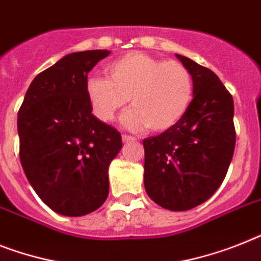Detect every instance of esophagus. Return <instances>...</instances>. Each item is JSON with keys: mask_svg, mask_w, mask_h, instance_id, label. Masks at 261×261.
<instances>
[{"mask_svg": "<svg viewBox=\"0 0 261 261\" xmlns=\"http://www.w3.org/2000/svg\"><path fill=\"white\" fill-rule=\"evenodd\" d=\"M122 141H124V143H133V141H136V139L133 136L122 135Z\"/></svg>", "mask_w": 261, "mask_h": 261, "instance_id": "1", "label": "esophagus"}]
</instances>
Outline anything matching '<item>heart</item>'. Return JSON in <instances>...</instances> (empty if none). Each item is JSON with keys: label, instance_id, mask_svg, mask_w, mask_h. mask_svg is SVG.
<instances>
[{"label": "heart", "instance_id": "b5f03b06", "mask_svg": "<svg viewBox=\"0 0 261 261\" xmlns=\"http://www.w3.org/2000/svg\"><path fill=\"white\" fill-rule=\"evenodd\" d=\"M105 72L108 79L89 77L85 85L100 121H113L129 98L133 108L122 118L126 128L165 132L177 125L191 107L192 76L181 62L132 51L109 62Z\"/></svg>", "mask_w": 261, "mask_h": 261}]
</instances>
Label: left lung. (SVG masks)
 Here are the masks:
<instances>
[{
	"mask_svg": "<svg viewBox=\"0 0 261 261\" xmlns=\"http://www.w3.org/2000/svg\"><path fill=\"white\" fill-rule=\"evenodd\" d=\"M176 57L192 76V102L177 125L143 141L144 185L165 210L188 211L210 199L225 178L236 144L233 98L211 69Z\"/></svg>",
	"mask_w": 261,
	"mask_h": 261,
	"instance_id": "obj_1",
	"label": "left lung"
}]
</instances>
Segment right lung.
<instances>
[{"instance_id":"1","label":"right lung","mask_w":261,"mask_h":261,"mask_svg":"<svg viewBox=\"0 0 261 261\" xmlns=\"http://www.w3.org/2000/svg\"><path fill=\"white\" fill-rule=\"evenodd\" d=\"M109 50L76 51L34 77L18 111L19 160L40 199L64 216L98 210L108 168L121 149L117 129L92 115L88 73Z\"/></svg>"}]
</instances>
